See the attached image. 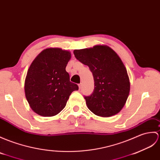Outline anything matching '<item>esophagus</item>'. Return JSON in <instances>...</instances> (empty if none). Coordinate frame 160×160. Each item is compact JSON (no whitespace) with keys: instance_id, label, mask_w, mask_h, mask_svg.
Returning <instances> with one entry per match:
<instances>
[{"instance_id":"34e87169","label":"esophagus","mask_w":160,"mask_h":160,"mask_svg":"<svg viewBox=\"0 0 160 160\" xmlns=\"http://www.w3.org/2000/svg\"><path fill=\"white\" fill-rule=\"evenodd\" d=\"M78 87H79V88L80 89V88H81V87H82V84H81V83L78 84Z\"/></svg>"}]
</instances>
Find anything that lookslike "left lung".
Returning <instances> with one entry per match:
<instances>
[{"mask_svg":"<svg viewBox=\"0 0 160 160\" xmlns=\"http://www.w3.org/2000/svg\"><path fill=\"white\" fill-rule=\"evenodd\" d=\"M73 54L78 60L88 66L93 76L94 91L91 95L84 96L88 108L103 117L119 112L128 99L130 83L117 54L104 45L75 50Z\"/></svg>","mask_w":160,"mask_h":160,"instance_id":"8db88e82","label":"left lung"}]
</instances>
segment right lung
<instances>
[{
    "instance_id": "add662e5",
    "label": "right lung",
    "mask_w": 160,
    "mask_h": 160,
    "mask_svg": "<svg viewBox=\"0 0 160 160\" xmlns=\"http://www.w3.org/2000/svg\"><path fill=\"white\" fill-rule=\"evenodd\" d=\"M71 53L61 48L43 50L32 61L25 79V95L30 107L43 117H52L64 108L69 95L78 90L65 68Z\"/></svg>"
}]
</instances>
